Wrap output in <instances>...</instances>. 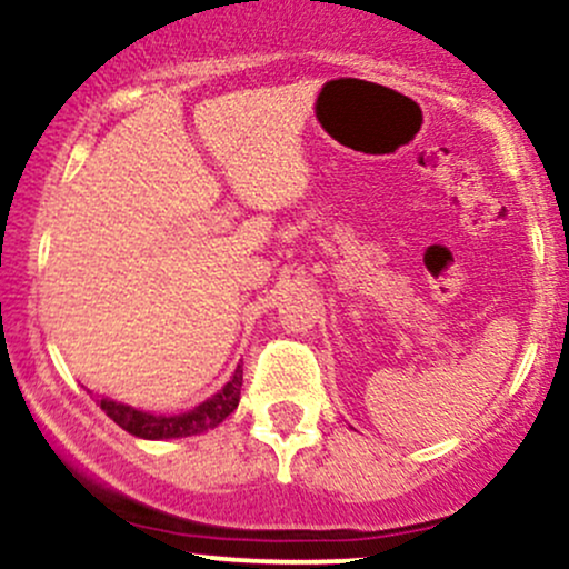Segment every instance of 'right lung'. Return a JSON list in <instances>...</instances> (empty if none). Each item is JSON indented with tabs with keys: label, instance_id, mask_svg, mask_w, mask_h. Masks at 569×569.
<instances>
[{
	"label": "right lung",
	"instance_id": "add662e5",
	"mask_svg": "<svg viewBox=\"0 0 569 569\" xmlns=\"http://www.w3.org/2000/svg\"><path fill=\"white\" fill-rule=\"evenodd\" d=\"M240 385H243V369H234L232 380L219 390L217 396L202 401L200 407L184 411V415H149V411L126 407V403L101 398V409L128 433L141 436V439H181V436L202 433L208 428H217L224 417L238 409Z\"/></svg>",
	"mask_w": 569,
	"mask_h": 569
}]
</instances>
